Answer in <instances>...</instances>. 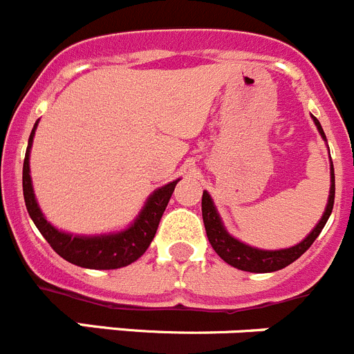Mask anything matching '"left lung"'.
I'll list each match as a JSON object with an SVG mask.
<instances>
[{"label": "left lung", "instance_id": "obj_1", "mask_svg": "<svg viewBox=\"0 0 354 354\" xmlns=\"http://www.w3.org/2000/svg\"><path fill=\"white\" fill-rule=\"evenodd\" d=\"M313 119L317 131H319V135L323 137V140H326L325 131L321 128L319 121H317L316 118ZM333 200H335V174H333V165L330 163V194L326 209L325 212H323V217H321L319 223L314 226L313 232H310L300 244L288 249H277V251H265V249L251 248V245L233 239V236L226 232L221 217L217 214L216 205H214L212 198H210V194L207 193V191H203L202 196L203 225H205V232L207 236H209L210 245H212L214 251H216L217 254L225 259L226 263L239 268V270L265 274V272H275L288 267V265L293 263L295 259L300 258V256L313 245V242L316 241L317 235L321 233V230L325 228L326 221H328V217L333 209Z\"/></svg>", "mask_w": 354, "mask_h": 354}]
</instances>
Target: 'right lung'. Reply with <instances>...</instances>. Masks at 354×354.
<instances>
[{"instance_id":"right-lung-1","label":"right lung","mask_w":354,"mask_h":354,"mask_svg":"<svg viewBox=\"0 0 354 354\" xmlns=\"http://www.w3.org/2000/svg\"><path fill=\"white\" fill-rule=\"evenodd\" d=\"M37 126L38 121L35 122L33 131L29 135L28 151H26L24 167H22V191H24V202L29 217L33 219V223L40 230L45 241L50 244V248L61 258L77 265V267L95 268V270H112V268H121L133 263V261H137L151 245L156 230H158V225L161 221V216H163L165 209L170 202L175 184L179 183V179L165 184L163 187H158L149 196L145 205L142 207L137 219L122 232L91 236L64 233L45 219L40 207H38L37 198H35L33 183H31V175H29V152H31V144H33Z\"/></svg>"}]
</instances>
